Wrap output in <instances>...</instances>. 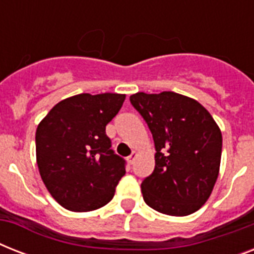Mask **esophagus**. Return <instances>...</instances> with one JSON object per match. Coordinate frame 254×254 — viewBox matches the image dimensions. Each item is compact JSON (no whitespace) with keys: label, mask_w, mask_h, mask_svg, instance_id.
<instances>
[{"label":"esophagus","mask_w":254,"mask_h":254,"mask_svg":"<svg viewBox=\"0 0 254 254\" xmlns=\"http://www.w3.org/2000/svg\"><path fill=\"white\" fill-rule=\"evenodd\" d=\"M135 158H137V153H135V151H133V153H131V154L127 157V162L130 163V165H133L135 161Z\"/></svg>","instance_id":"1"}]
</instances>
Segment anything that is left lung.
<instances>
[{
    "mask_svg": "<svg viewBox=\"0 0 254 254\" xmlns=\"http://www.w3.org/2000/svg\"><path fill=\"white\" fill-rule=\"evenodd\" d=\"M130 103L150 129L154 171L141 183L149 207L170 216H187L212 192L221 158V131L196 100L175 92H138Z\"/></svg>",
    "mask_w": 254,
    "mask_h": 254,
    "instance_id": "obj_1",
    "label": "left lung"
}]
</instances>
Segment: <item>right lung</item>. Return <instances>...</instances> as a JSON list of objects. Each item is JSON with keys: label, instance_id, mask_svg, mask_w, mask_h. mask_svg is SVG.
I'll return each mask as SVG.
<instances>
[{"label": "right lung", "instance_id": "add662e5", "mask_svg": "<svg viewBox=\"0 0 254 254\" xmlns=\"http://www.w3.org/2000/svg\"><path fill=\"white\" fill-rule=\"evenodd\" d=\"M124 100L119 93H80L62 100L38 125V169L62 207L87 212L112 200L127 162L111 149L105 127Z\"/></svg>", "mask_w": 254, "mask_h": 254}]
</instances>
